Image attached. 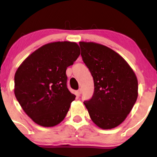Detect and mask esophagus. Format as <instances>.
<instances>
[{
	"instance_id": "esophagus-1",
	"label": "esophagus",
	"mask_w": 157,
	"mask_h": 157,
	"mask_svg": "<svg viewBox=\"0 0 157 157\" xmlns=\"http://www.w3.org/2000/svg\"><path fill=\"white\" fill-rule=\"evenodd\" d=\"M82 94V90H81V89H80L77 91V94L79 95V96H80V94Z\"/></svg>"
}]
</instances>
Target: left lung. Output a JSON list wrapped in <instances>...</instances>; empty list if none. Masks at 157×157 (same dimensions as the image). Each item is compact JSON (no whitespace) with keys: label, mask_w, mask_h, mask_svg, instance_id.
<instances>
[{"label":"left lung","mask_w":157,"mask_h":157,"mask_svg":"<svg viewBox=\"0 0 157 157\" xmlns=\"http://www.w3.org/2000/svg\"><path fill=\"white\" fill-rule=\"evenodd\" d=\"M81 56L94 83L92 98L84 102L94 123L102 129L120 125L138 97L134 71L117 52L94 42L79 43Z\"/></svg>","instance_id":"left-lung-1"}]
</instances>
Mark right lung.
Returning a JSON list of instances; mask_svg holds the SVG:
<instances>
[{"label": "right lung", "mask_w": 157, "mask_h": 157, "mask_svg": "<svg viewBox=\"0 0 157 157\" xmlns=\"http://www.w3.org/2000/svg\"><path fill=\"white\" fill-rule=\"evenodd\" d=\"M80 55L75 42L49 43L32 52L17 68L16 99L37 125L53 127L64 120L76 97L67 89L66 71Z\"/></svg>", "instance_id": "add662e5"}]
</instances>
